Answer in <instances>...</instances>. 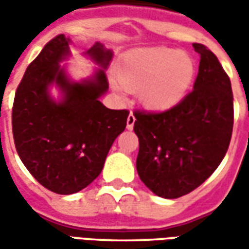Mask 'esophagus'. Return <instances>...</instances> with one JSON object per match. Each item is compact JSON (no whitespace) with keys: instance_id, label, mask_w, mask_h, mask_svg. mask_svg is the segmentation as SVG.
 Returning <instances> with one entry per match:
<instances>
[{"instance_id":"esophagus-1","label":"esophagus","mask_w":249,"mask_h":249,"mask_svg":"<svg viewBox=\"0 0 249 249\" xmlns=\"http://www.w3.org/2000/svg\"><path fill=\"white\" fill-rule=\"evenodd\" d=\"M134 123H136V116L133 115V112H130V115L127 116V123H126L127 130L133 129V127H134Z\"/></svg>"}]
</instances>
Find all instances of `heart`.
Here are the masks:
<instances>
[{
  "label": "heart",
  "mask_w": 249,
  "mask_h": 249,
  "mask_svg": "<svg viewBox=\"0 0 249 249\" xmlns=\"http://www.w3.org/2000/svg\"><path fill=\"white\" fill-rule=\"evenodd\" d=\"M196 76V62L186 51L166 47L140 48L127 53L118 66L124 90L139 91L140 102L149 110L173 108L186 97Z\"/></svg>",
  "instance_id": "b5f03b06"
}]
</instances>
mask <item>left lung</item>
Here are the masks:
<instances>
[{"mask_svg":"<svg viewBox=\"0 0 249 249\" xmlns=\"http://www.w3.org/2000/svg\"><path fill=\"white\" fill-rule=\"evenodd\" d=\"M194 89L173 108L134 112L137 172L155 196L178 198L201 186L225 158L233 131V92L216 55L202 44Z\"/></svg>","mask_w":249,"mask_h":249,"instance_id":"1","label":"left lung"}]
</instances>
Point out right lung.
I'll return each instance as SVG.
<instances>
[{
  "instance_id": "right-lung-1",
  "label": "right lung",
  "mask_w": 249,
  "mask_h": 249,
  "mask_svg": "<svg viewBox=\"0 0 249 249\" xmlns=\"http://www.w3.org/2000/svg\"><path fill=\"white\" fill-rule=\"evenodd\" d=\"M71 38L59 34L30 63L15 94L12 131L26 169L45 188L69 196L102 172L113 141L127 123V110L107 108L105 71L113 53L95 43L83 55L98 66L92 76L72 80L61 62L71 56ZM56 87L61 98H52Z\"/></svg>"
}]
</instances>
